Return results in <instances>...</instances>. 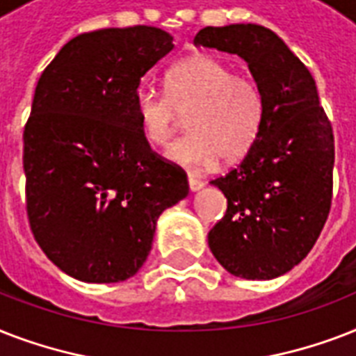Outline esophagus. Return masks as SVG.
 Wrapping results in <instances>:
<instances>
[{
    "instance_id": "obj_1",
    "label": "esophagus",
    "mask_w": 356,
    "mask_h": 356,
    "mask_svg": "<svg viewBox=\"0 0 356 356\" xmlns=\"http://www.w3.org/2000/svg\"><path fill=\"white\" fill-rule=\"evenodd\" d=\"M203 181H201V179H197V177H194V175H188V186H190V190H192V192H197V190H201L203 188Z\"/></svg>"
}]
</instances>
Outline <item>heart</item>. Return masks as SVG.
Here are the masks:
<instances>
[{"label": "heart", "instance_id": "1", "mask_svg": "<svg viewBox=\"0 0 356 356\" xmlns=\"http://www.w3.org/2000/svg\"><path fill=\"white\" fill-rule=\"evenodd\" d=\"M166 96L140 90L134 114L142 138L162 147L186 116L190 133L166 151L173 164L205 170L218 159L236 162L253 149L264 125V96L249 77L211 55H192L164 77Z\"/></svg>", "mask_w": 356, "mask_h": 356}]
</instances>
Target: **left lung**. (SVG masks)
<instances>
[{
  "mask_svg": "<svg viewBox=\"0 0 356 356\" xmlns=\"http://www.w3.org/2000/svg\"><path fill=\"white\" fill-rule=\"evenodd\" d=\"M194 44L242 57L266 107L253 149L211 181L227 197V212L211 229L209 248L233 275L275 279L309 254L331 211L332 125L309 68L273 31L205 27Z\"/></svg>",
  "mask_w": 356,
  "mask_h": 356,
  "instance_id": "obj_1",
  "label": "left lung"
}]
</instances>
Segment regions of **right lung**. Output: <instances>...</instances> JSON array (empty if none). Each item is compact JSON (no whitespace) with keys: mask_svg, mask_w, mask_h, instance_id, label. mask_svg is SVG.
I'll return each instance as SVG.
<instances>
[{"mask_svg":"<svg viewBox=\"0 0 356 356\" xmlns=\"http://www.w3.org/2000/svg\"><path fill=\"white\" fill-rule=\"evenodd\" d=\"M173 49L159 27L75 36L42 72L24 129L25 205L53 264L85 282L142 268L156 220L188 195L186 173L142 138L140 79Z\"/></svg>","mask_w":356,"mask_h":356,"instance_id":"right-lung-1","label":"right lung"}]
</instances>
